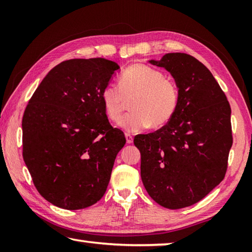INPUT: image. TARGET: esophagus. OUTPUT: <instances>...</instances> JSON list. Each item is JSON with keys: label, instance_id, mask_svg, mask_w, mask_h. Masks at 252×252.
Masks as SVG:
<instances>
[{"label": "esophagus", "instance_id": "34e87169", "mask_svg": "<svg viewBox=\"0 0 252 252\" xmlns=\"http://www.w3.org/2000/svg\"><path fill=\"white\" fill-rule=\"evenodd\" d=\"M126 138L127 144L133 143V136H132V134H130V133H126Z\"/></svg>", "mask_w": 252, "mask_h": 252}]
</instances>
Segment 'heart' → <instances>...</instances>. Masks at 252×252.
<instances>
[{
	"instance_id": "b5f03b06",
	"label": "heart",
	"mask_w": 252,
	"mask_h": 252,
	"mask_svg": "<svg viewBox=\"0 0 252 252\" xmlns=\"http://www.w3.org/2000/svg\"><path fill=\"white\" fill-rule=\"evenodd\" d=\"M118 85H107L100 98L108 119L118 122L131 99L132 110L120 122L127 132H138L149 126L158 129L174 117L180 105V89L173 79L157 68L134 63L122 71Z\"/></svg>"
}]
</instances>
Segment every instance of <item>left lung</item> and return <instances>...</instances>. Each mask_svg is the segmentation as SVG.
<instances>
[{
	"mask_svg": "<svg viewBox=\"0 0 252 252\" xmlns=\"http://www.w3.org/2000/svg\"><path fill=\"white\" fill-rule=\"evenodd\" d=\"M153 65L172 74L180 105L161 129L138 134L141 178L153 199L168 209L195 205L222 182L233 144L231 106L210 70L185 53Z\"/></svg>",
	"mask_w": 252,
	"mask_h": 252,
	"instance_id": "left-lung-1",
	"label": "left lung"
}]
</instances>
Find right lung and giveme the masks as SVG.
<instances>
[{"label": "right lung", "mask_w": 252, "mask_h": 252, "mask_svg": "<svg viewBox=\"0 0 252 252\" xmlns=\"http://www.w3.org/2000/svg\"><path fill=\"white\" fill-rule=\"evenodd\" d=\"M118 63L65 61L42 80L23 117V157L37 191L67 210L97 202L108 186L123 132L112 127L100 94Z\"/></svg>", "instance_id": "add662e5"}]
</instances>
